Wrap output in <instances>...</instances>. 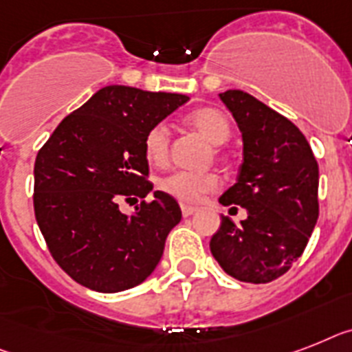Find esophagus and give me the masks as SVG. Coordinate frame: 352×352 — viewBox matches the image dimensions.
Here are the masks:
<instances>
[{
  "mask_svg": "<svg viewBox=\"0 0 352 352\" xmlns=\"http://www.w3.org/2000/svg\"><path fill=\"white\" fill-rule=\"evenodd\" d=\"M194 212H196V207H188V205H182V214H183V217L192 216Z\"/></svg>",
  "mask_w": 352,
  "mask_h": 352,
  "instance_id": "obj_1",
  "label": "esophagus"
}]
</instances>
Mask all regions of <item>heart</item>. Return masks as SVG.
I'll list each match as a JSON object with an SVG mask.
<instances>
[{
	"label": "heart",
	"mask_w": 352,
	"mask_h": 352,
	"mask_svg": "<svg viewBox=\"0 0 352 352\" xmlns=\"http://www.w3.org/2000/svg\"><path fill=\"white\" fill-rule=\"evenodd\" d=\"M188 124L199 131L208 142L214 145L225 144L230 138V124L223 113L212 107H201L188 115ZM170 133L164 122L155 124L144 138V156L151 165L164 167L169 162ZM219 187V179L210 173H188V170H174L169 176L160 179V188L170 197L182 203L201 201L203 196L214 192Z\"/></svg>",
	"instance_id": "b5f03b06"
}]
</instances>
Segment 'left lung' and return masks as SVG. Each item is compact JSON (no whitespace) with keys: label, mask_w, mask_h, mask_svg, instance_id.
I'll use <instances>...</instances> for the list:
<instances>
[{"label":"left lung","mask_w":352,"mask_h":352,"mask_svg":"<svg viewBox=\"0 0 352 352\" xmlns=\"http://www.w3.org/2000/svg\"><path fill=\"white\" fill-rule=\"evenodd\" d=\"M243 135V164L219 203L248 217H221L210 239L214 259L241 283L284 275L306 248L318 219V164L293 122L241 89L219 93Z\"/></svg>","instance_id":"1"}]
</instances>
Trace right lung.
<instances>
[{
  "label": "right lung",
  "mask_w": 352,
  "mask_h": 352,
  "mask_svg": "<svg viewBox=\"0 0 352 352\" xmlns=\"http://www.w3.org/2000/svg\"><path fill=\"white\" fill-rule=\"evenodd\" d=\"M187 95L106 86L69 113L37 153L34 212L52 257L75 283L117 293L142 284L182 219L178 201L156 190L135 214L122 199L145 197V133L187 102Z\"/></svg>",
  "instance_id": "add662e5"
}]
</instances>
